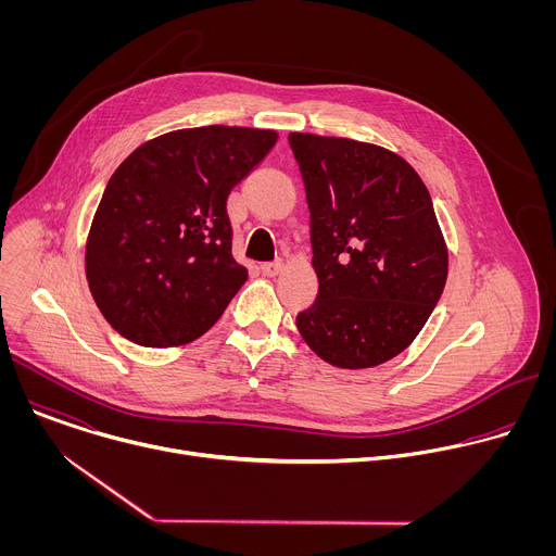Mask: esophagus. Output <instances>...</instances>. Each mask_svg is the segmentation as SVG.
<instances>
[{
  "label": "esophagus",
  "instance_id": "esophagus-1",
  "mask_svg": "<svg viewBox=\"0 0 556 556\" xmlns=\"http://www.w3.org/2000/svg\"><path fill=\"white\" fill-rule=\"evenodd\" d=\"M281 268H283V264H281V262H270V264H262V266H260L262 275H266V277H275V275H279V273H281Z\"/></svg>",
  "mask_w": 556,
  "mask_h": 556
}]
</instances>
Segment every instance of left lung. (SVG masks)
Instances as JSON below:
<instances>
[{"label":"left lung","mask_w":556,"mask_h":556,"mask_svg":"<svg viewBox=\"0 0 556 556\" xmlns=\"http://www.w3.org/2000/svg\"><path fill=\"white\" fill-rule=\"evenodd\" d=\"M309 208L316 301L296 314L309 350L376 367L418 337L446 283L431 195L399 153L352 138L288 136Z\"/></svg>","instance_id":"left-lung-1"}]
</instances>
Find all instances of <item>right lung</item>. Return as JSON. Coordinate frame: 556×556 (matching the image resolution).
Instances as JSON below:
<instances>
[{
	"label": "right lung",
	"mask_w": 556,
	"mask_h": 556,
	"mask_svg": "<svg viewBox=\"0 0 556 556\" xmlns=\"http://www.w3.org/2000/svg\"><path fill=\"white\" fill-rule=\"evenodd\" d=\"M277 131L208 125L157 136L110 178L88 247L90 292L131 343L202 337L249 279L230 253L228 193L275 147Z\"/></svg>",
	"instance_id": "1"
}]
</instances>
